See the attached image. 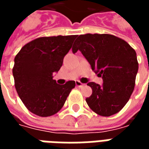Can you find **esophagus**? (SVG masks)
Listing matches in <instances>:
<instances>
[{
	"label": "esophagus",
	"instance_id": "1",
	"mask_svg": "<svg viewBox=\"0 0 149 149\" xmlns=\"http://www.w3.org/2000/svg\"><path fill=\"white\" fill-rule=\"evenodd\" d=\"M76 85H77V87L81 88V87H82V86H84V84H83V83H81V81H76Z\"/></svg>",
	"mask_w": 149,
	"mask_h": 149
}]
</instances>
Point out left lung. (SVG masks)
<instances>
[{
  "label": "left lung",
  "instance_id": "1",
  "mask_svg": "<svg viewBox=\"0 0 149 149\" xmlns=\"http://www.w3.org/2000/svg\"><path fill=\"white\" fill-rule=\"evenodd\" d=\"M80 50L97 76L100 86L89 82L93 93L86 98L91 109L102 116H110L125 107L134 90L138 61L134 49L125 40L111 34L87 33L76 39L72 52Z\"/></svg>",
  "mask_w": 149,
  "mask_h": 149
}]
</instances>
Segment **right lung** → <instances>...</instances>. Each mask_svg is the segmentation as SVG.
Instances as JSON below:
<instances>
[{"label": "right lung", "mask_w": 149, "mask_h": 149, "mask_svg": "<svg viewBox=\"0 0 149 149\" xmlns=\"http://www.w3.org/2000/svg\"><path fill=\"white\" fill-rule=\"evenodd\" d=\"M77 37H38L23 46L15 56L16 90L24 106L35 115L46 117L58 112L75 88L74 81L57 84L52 74L60 70Z\"/></svg>", "instance_id": "right-lung-1"}]
</instances>
